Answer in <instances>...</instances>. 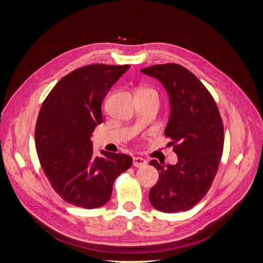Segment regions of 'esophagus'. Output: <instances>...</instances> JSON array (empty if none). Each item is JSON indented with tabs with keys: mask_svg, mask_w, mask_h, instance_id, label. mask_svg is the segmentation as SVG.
<instances>
[{
	"mask_svg": "<svg viewBox=\"0 0 263 263\" xmlns=\"http://www.w3.org/2000/svg\"><path fill=\"white\" fill-rule=\"evenodd\" d=\"M147 164V161L145 160L144 158H140V157H135L133 159V165L136 166V168H140V166H144Z\"/></svg>",
	"mask_w": 263,
	"mask_h": 263,
	"instance_id": "1",
	"label": "esophagus"
}]
</instances>
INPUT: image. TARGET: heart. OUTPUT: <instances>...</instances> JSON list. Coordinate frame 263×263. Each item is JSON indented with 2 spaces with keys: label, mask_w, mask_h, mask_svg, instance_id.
Wrapping results in <instances>:
<instances>
[{
  "label": "heart",
  "mask_w": 263,
  "mask_h": 263,
  "mask_svg": "<svg viewBox=\"0 0 263 263\" xmlns=\"http://www.w3.org/2000/svg\"><path fill=\"white\" fill-rule=\"evenodd\" d=\"M140 91H144V92H148V93H154V94H156V92H155L154 90H151V89H142V90H140Z\"/></svg>",
  "instance_id": "1"
}]
</instances>
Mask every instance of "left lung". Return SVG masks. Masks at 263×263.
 <instances>
[{"label": "left lung", "instance_id": "8db88e82", "mask_svg": "<svg viewBox=\"0 0 263 263\" xmlns=\"http://www.w3.org/2000/svg\"><path fill=\"white\" fill-rule=\"evenodd\" d=\"M168 92L170 117L164 135L178 156L176 164H149L159 179L149 192L151 205L163 213L191 210L209 192L224 148V126L212 94L187 69L164 63L141 69Z\"/></svg>", "mask_w": 263, "mask_h": 263}]
</instances>
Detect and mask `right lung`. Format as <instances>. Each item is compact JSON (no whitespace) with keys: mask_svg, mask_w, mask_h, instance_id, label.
Instances as JSON below:
<instances>
[{"mask_svg":"<svg viewBox=\"0 0 263 263\" xmlns=\"http://www.w3.org/2000/svg\"><path fill=\"white\" fill-rule=\"evenodd\" d=\"M128 65H89L63 77L44 101L35 127L39 162L52 189L67 203L86 210L106 204L113 184L128 170V155L101 151L91 141L103 122L102 103Z\"/></svg>","mask_w":263,"mask_h":263,"instance_id":"right-lung-1","label":"right lung"}]
</instances>
